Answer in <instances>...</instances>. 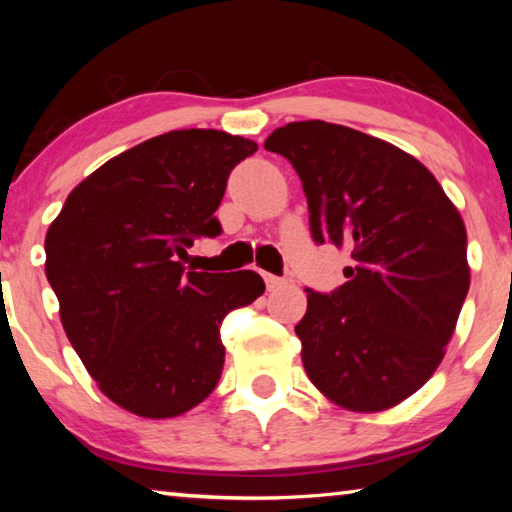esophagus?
Wrapping results in <instances>:
<instances>
[{
    "mask_svg": "<svg viewBox=\"0 0 512 512\" xmlns=\"http://www.w3.org/2000/svg\"><path fill=\"white\" fill-rule=\"evenodd\" d=\"M264 282H266L268 291H277V289H282L284 284H287L284 277H277V275H271V273H264Z\"/></svg>",
    "mask_w": 512,
    "mask_h": 512,
    "instance_id": "34e87169",
    "label": "esophagus"
}]
</instances>
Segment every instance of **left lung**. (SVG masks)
Instances as JSON below:
<instances>
[{
	"instance_id": "obj_1",
	"label": "left lung",
	"mask_w": 512,
	"mask_h": 512,
	"mask_svg": "<svg viewBox=\"0 0 512 512\" xmlns=\"http://www.w3.org/2000/svg\"><path fill=\"white\" fill-rule=\"evenodd\" d=\"M264 149L298 171L316 244L352 257L339 289H307L296 334L311 384L348 411L391 409L427 384L456 329L470 289L461 214L422 162L348 126L291 121Z\"/></svg>"
}]
</instances>
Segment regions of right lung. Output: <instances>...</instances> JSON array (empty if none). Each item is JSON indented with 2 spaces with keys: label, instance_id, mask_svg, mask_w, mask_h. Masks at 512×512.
<instances>
[{
  "label": "right lung",
  "instance_id": "add662e5",
  "mask_svg": "<svg viewBox=\"0 0 512 512\" xmlns=\"http://www.w3.org/2000/svg\"><path fill=\"white\" fill-rule=\"evenodd\" d=\"M257 144L212 128L151 137L72 189L45 237L60 323L101 393L140 418L194 409L219 384L221 323L264 293L255 271H185L230 171Z\"/></svg>",
  "mask_w": 512,
  "mask_h": 512
}]
</instances>
